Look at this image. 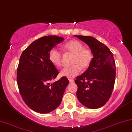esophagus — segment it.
I'll return each instance as SVG.
<instances>
[{
    "label": "esophagus",
    "mask_w": 132,
    "mask_h": 132,
    "mask_svg": "<svg viewBox=\"0 0 132 132\" xmlns=\"http://www.w3.org/2000/svg\"><path fill=\"white\" fill-rule=\"evenodd\" d=\"M69 81L70 82H74V80H73V79H72V78H69Z\"/></svg>",
    "instance_id": "obj_1"
}]
</instances>
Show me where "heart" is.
Listing matches in <instances>:
<instances>
[{
  "mask_svg": "<svg viewBox=\"0 0 132 132\" xmlns=\"http://www.w3.org/2000/svg\"><path fill=\"white\" fill-rule=\"evenodd\" d=\"M64 50L74 54L72 59V64L65 67L60 71V75L67 78H73L80 72L81 69H86L92 60V54L88 49L84 48L82 44L78 40H71L62 46ZM49 60L54 66L60 67L61 65L62 55L59 50L52 48L49 52Z\"/></svg>",
  "mask_w": 132,
  "mask_h": 132,
  "instance_id": "b5f03b06",
  "label": "heart"
}]
</instances>
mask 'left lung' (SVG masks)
Masks as SVG:
<instances>
[{"label":"left lung","mask_w":132,"mask_h":132,"mask_svg":"<svg viewBox=\"0 0 132 132\" xmlns=\"http://www.w3.org/2000/svg\"><path fill=\"white\" fill-rule=\"evenodd\" d=\"M74 36L89 46L94 56L87 69L75 80L77 98L84 106L96 109L108 101L113 89L116 68L113 54L93 37Z\"/></svg>","instance_id":"8db88e82"}]
</instances>
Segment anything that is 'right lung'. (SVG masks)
Masks as SVG:
<instances>
[{
    "label": "right lung",
    "mask_w": 132,
    "mask_h": 132,
    "mask_svg": "<svg viewBox=\"0 0 132 132\" xmlns=\"http://www.w3.org/2000/svg\"><path fill=\"white\" fill-rule=\"evenodd\" d=\"M64 38L56 36L42 37L23 51L17 71L19 92L26 104L35 112L48 113L60 104L69 80L63 77L53 83L59 74L49 60V52Z\"/></svg>",
    "instance_id": "right-lung-1"
}]
</instances>
